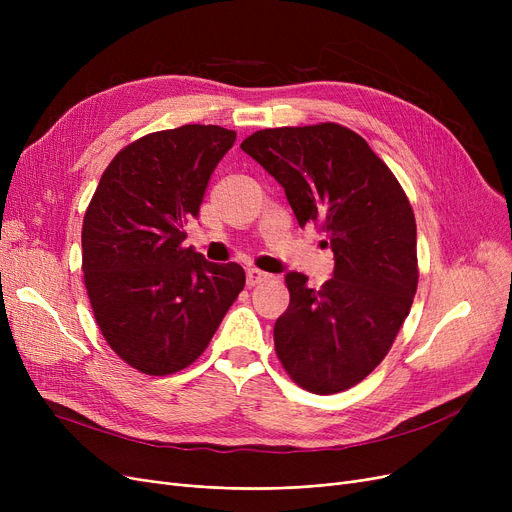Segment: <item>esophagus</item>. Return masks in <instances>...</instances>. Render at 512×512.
Masks as SVG:
<instances>
[{
  "mask_svg": "<svg viewBox=\"0 0 512 512\" xmlns=\"http://www.w3.org/2000/svg\"><path fill=\"white\" fill-rule=\"evenodd\" d=\"M267 280H270V274L257 270V267H249V270H247V286L249 288H253V286H257L261 282H267Z\"/></svg>",
  "mask_w": 512,
  "mask_h": 512,
  "instance_id": "34e87169",
  "label": "esophagus"
}]
</instances>
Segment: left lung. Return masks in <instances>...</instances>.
I'll use <instances>...</instances> for the list:
<instances>
[{
    "mask_svg": "<svg viewBox=\"0 0 512 512\" xmlns=\"http://www.w3.org/2000/svg\"><path fill=\"white\" fill-rule=\"evenodd\" d=\"M284 188L297 222L326 232L334 278L319 290L286 274L290 305L274 326L286 373L313 394L353 388L382 363L417 292L413 207L351 128L324 122L253 132L240 143Z\"/></svg>",
    "mask_w": 512,
    "mask_h": 512,
    "instance_id": "1",
    "label": "left lung"
}]
</instances>
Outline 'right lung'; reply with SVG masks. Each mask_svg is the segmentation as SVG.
Here are the masks:
<instances>
[{"label":"right lung","instance_id":"1","mask_svg":"<svg viewBox=\"0 0 512 512\" xmlns=\"http://www.w3.org/2000/svg\"><path fill=\"white\" fill-rule=\"evenodd\" d=\"M236 141L222 126L151 132L105 168L83 222V272L97 326L112 351L147 375L201 357L245 288L238 263L182 247L207 182Z\"/></svg>","mask_w":512,"mask_h":512}]
</instances>
